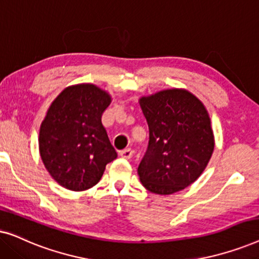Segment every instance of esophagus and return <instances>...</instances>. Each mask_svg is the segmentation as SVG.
Wrapping results in <instances>:
<instances>
[{
	"mask_svg": "<svg viewBox=\"0 0 259 259\" xmlns=\"http://www.w3.org/2000/svg\"><path fill=\"white\" fill-rule=\"evenodd\" d=\"M134 154V151L132 150V148H125V150L120 151V157L125 158V159H131L133 157Z\"/></svg>",
	"mask_w": 259,
	"mask_h": 259,
	"instance_id": "34e87169",
	"label": "esophagus"
}]
</instances>
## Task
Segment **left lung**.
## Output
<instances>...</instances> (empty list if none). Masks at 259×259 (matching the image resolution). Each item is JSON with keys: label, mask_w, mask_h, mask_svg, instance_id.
<instances>
[{"label": "left lung", "mask_w": 259, "mask_h": 259, "mask_svg": "<svg viewBox=\"0 0 259 259\" xmlns=\"http://www.w3.org/2000/svg\"><path fill=\"white\" fill-rule=\"evenodd\" d=\"M139 104L150 132L138 167L141 184L157 194L184 190L199 178L214 148L206 108L184 90L158 92Z\"/></svg>", "instance_id": "1"}]
</instances>
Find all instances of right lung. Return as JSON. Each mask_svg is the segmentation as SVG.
Wrapping results in <instances>:
<instances>
[{
	"label": "right lung",
	"instance_id": "right-lung-1",
	"mask_svg": "<svg viewBox=\"0 0 259 259\" xmlns=\"http://www.w3.org/2000/svg\"><path fill=\"white\" fill-rule=\"evenodd\" d=\"M111 104L105 91L91 83L63 90L40 127L41 159L54 180L72 191L97 185L108 162L118 157L101 123Z\"/></svg>",
	"mask_w": 259,
	"mask_h": 259
}]
</instances>
